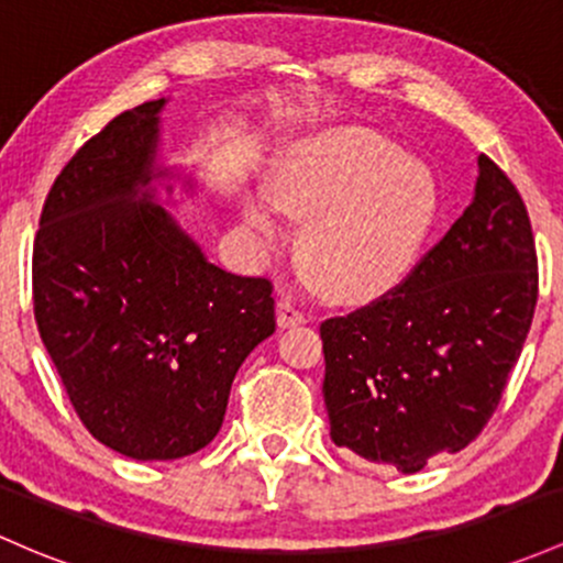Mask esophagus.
Wrapping results in <instances>:
<instances>
[{
	"label": "esophagus",
	"mask_w": 563,
	"mask_h": 563,
	"mask_svg": "<svg viewBox=\"0 0 563 563\" xmlns=\"http://www.w3.org/2000/svg\"><path fill=\"white\" fill-rule=\"evenodd\" d=\"M305 320H307V314L301 312L296 305H291V301H288V299L277 301V325H280V329H288V325H299V323H305Z\"/></svg>",
	"instance_id": "esophagus-1"
}]
</instances>
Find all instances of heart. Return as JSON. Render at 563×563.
<instances>
[{
	"label": "heart",
	"mask_w": 563,
	"mask_h": 563,
	"mask_svg": "<svg viewBox=\"0 0 563 563\" xmlns=\"http://www.w3.org/2000/svg\"><path fill=\"white\" fill-rule=\"evenodd\" d=\"M272 199L249 200V224L280 243L286 221L277 207L305 221L301 258L336 299L393 288L417 258L438 208L430 173L361 128L323 133L296 150L275 173Z\"/></svg>",
	"instance_id": "obj_1"
}]
</instances>
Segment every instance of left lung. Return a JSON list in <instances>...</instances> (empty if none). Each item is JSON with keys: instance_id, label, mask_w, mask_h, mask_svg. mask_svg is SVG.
Returning <instances> with one entry per match:
<instances>
[{"instance_id": "1", "label": "left lung", "mask_w": 563, "mask_h": 563, "mask_svg": "<svg viewBox=\"0 0 563 563\" xmlns=\"http://www.w3.org/2000/svg\"><path fill=\"white\" fill-rule=\"evenodd\" d=\"M478 168L471 206L398 286L320 323L333 443L400 473L481 435L534 318L527 206L486 154Z\"/></svg>"}]
</instances>
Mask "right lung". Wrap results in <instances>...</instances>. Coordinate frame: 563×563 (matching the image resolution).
Segmentation results:
<instances>
[{"label": "right lung", "mask_w": 563, "mask_h": 563, "mask_svg": "<svg viewBox=\"0 0 563 563\" xmlns=\"http://www.w3.org/2000/svg\"><path fill=\"white\" fill-rule=\"evenodd\" d=\"M165 98L122 111L55 178L31 256L34 320L79 422L131 460L213 441L240 363L275 331L267 277L216 267L144 187Z\"/></svg>", "instance_id": "1"}]
</instances>
